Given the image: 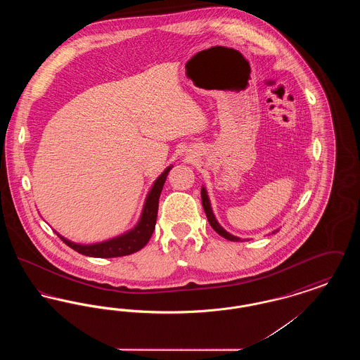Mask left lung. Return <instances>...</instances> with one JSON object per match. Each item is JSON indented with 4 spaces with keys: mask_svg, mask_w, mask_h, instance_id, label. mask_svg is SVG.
<instances>
[{
    "mask_svg": "<svg viewBox=\"0 0 360 360\" xmlns=\"http://www.w3.org/2000/svg\"><path fill=\"white\" fill-rule=\"evenodd\" d=\"M201 200H202V206H204L206 217H207V221L210 224V226H212L220 236H223L224 239L231 240V241H241V239L238 238V236H233L232 233L226 232L223 226L219 224L217 219L214 217V213H213V210H212L210 200H209V197H207V191H206L205 186L201 188ZM275 232H278V229L274 231L273 233H275Z\"/></svg>",
    "mask_w": 360,
    "mask_h": 360,
    "instance_id": "left-lung-1",
    "label": "left lung"
}]
</instances>
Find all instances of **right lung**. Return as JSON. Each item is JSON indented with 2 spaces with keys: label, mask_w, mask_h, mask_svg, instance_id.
Instances as JSON below:
<instances>
[{
  "label": "right lung",
  "mask_w": 360,
  "mask_h": 360,
  "mask_svg": "<svg viewBox=\"0 0 360 360\" xmlns=\"http://www.w3.org/2000/svg\"><path fill=\"white\" fill-rule=\"evenodd\" d=\"M172 169V166H169L156 178L153 188L146 197V202L143 205V210H141L139 221L132 229L127 231L125 233L119 235L116 238H112V239L105 240V241L94 243V244L74 243L71 240L63 238L58 232H56V235L63 240L70 248H72L74 251H77L85 257H117L137 252L148 243V240L153 236L155 224H156V216H158L159 197H160L163 185L166 182V178Z\"/></svg>",
  "instance_id": "obj_1"
}]
</instances>
